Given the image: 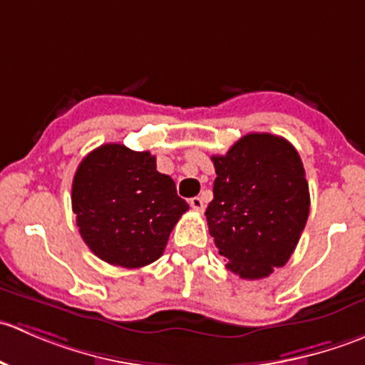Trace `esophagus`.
<instances>
[{"instance_id": "34e87169", "label": "esophagus", "mask_w": 365, "mask_h": 365, "mask_svg": "<svg viewBox=\"0 0 365 365\" xmlns=\"http://www.w3.org/2000/svg\"><path fill=\"white\" fill-rule=\"evenodd\" d=\"M189 205L192 206V208L196 210V212H203V210H205V201H203V197H200V196L190 197Z\"/></svg>"}]
</instances>
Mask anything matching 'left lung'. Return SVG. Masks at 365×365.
<instances>
[{"label":"left lung","mask_w":365,"mask_h":365,"mask_svg":"<svg viewBox=\"0 0 365 365\" xmlns=\"http://www.w3.org/2000/svg\"><path fill=\"white\" fill-rule=\"evenodd\" d=\"M217 178L206 208L210 235L227 270L263 279L284 267L309 217V185L295 146L281 135L247 134L213 155Z\"/></svg>","instance_id":"left-lung-1"}]
</instances>
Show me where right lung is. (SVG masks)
Listing matches in <instances>:
<instances>
[{"mask_svg":"<svg viewBox=\"0 0 365 365\" xmlns=\"http://www.w3.org/2000/svg\"><path fill=\"white\" fill-rule=\"evenodd\" d=\"M72 210L95 256L116 267L141 268L162 256L189 205L176 194L171 176L157 171L152 153L108 143L81 160Z\"/></svg>","mask_w":365,"mask_h":365,"instance_id":"1","label":"right lung"}]
</instances>
